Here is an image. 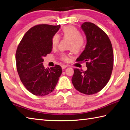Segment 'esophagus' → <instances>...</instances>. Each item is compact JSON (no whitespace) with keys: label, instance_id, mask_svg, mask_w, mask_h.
Listing matches in <instances>:
<instances>
[{"label":"esophagus","instance_id":"34e87169","mask_svg":"<svg viewBox=\"0 0 130 130\" xmlns=\"http://www.w3.org/2000/svg\"><path fill=\"white\" fill-rule=\"evenodd\" d=\"M61 67H62V69H65V68H67V65H63L61 66Z\"/></svg>","mask_w":130,"mask_h":130}]
</instances>
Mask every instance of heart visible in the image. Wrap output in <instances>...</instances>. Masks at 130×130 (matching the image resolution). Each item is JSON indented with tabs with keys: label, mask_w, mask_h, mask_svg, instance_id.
Masks as SVG:
<instances>
[{
	"label": "heart",
	"mask_w": 130,
	"mask_h": 130,
	"mask_svg": "<svg viewBox=\"0 0 130 130\" xmlns=\"http://www.w3.org/2000/svg\"><path fill=\"white\" fill-rule=\"evenodd\" d=\"M61 34L65 39L69 40V49L74 53H78L82 50L85 44V41L78 30L76 28L71 25H67L62 28ZM59 41V37L57 35H55L52 39V45L53 47L57 45ZM63 60H68L67 56L62 55Z\"/></svg>",
	"instance_id": "1"
}]
</instances>
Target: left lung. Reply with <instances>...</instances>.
Listing matches in <instances>:
<instances>
[{
	"mask_svg": "<svg viewBox=\"0 0 130 130\" xmlns=\"http://www.w3.org/2000/svg\"><path fill=\"white\" fill-rule=\"evenodd\" d=\"M81 28L86 37L84 51L76 60L85 62L86 71L74 69L72 81L75 89L91 95L100 91L111 75L114 55L111 43L106 33L93 23L85 22Z\"/></svg>",
	"mask_w": 130,
	"mask_h": 130,
	"instance_id": "left-lung-1",
	"label": "left lung"
}]
</instances>
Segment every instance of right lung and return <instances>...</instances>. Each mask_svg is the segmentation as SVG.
I'll return each instance as SVG.
<instances>
[{
	"label": "right lung",
	"instance_id": "right-lung-1",
	"mask_svg": "<svg viewBox=\"0 0 130 130\" xmlns=\"http://www.w3.org/2000/svg\"><path fill=\"white\" fill-rule=\"evenodd\" d=\"M60 25L39 24L25 33L16 53V67L21 81L30 93L44 96L52 92L62 73L56 65L50 69L43 65V57L52 50V39Z\"/></svg>",
	"mask_w": 130,
	"mask_h": 130
}]
</instances>
